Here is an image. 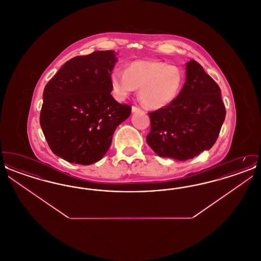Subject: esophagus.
<instances>
[{
	"label": "esophagus",
	"instance_id": "esophagus-1",
	"mask_svg": "<svg viewBox=\"0 0 261 261\" xmlns=\"http://www.w3.org/2000/svg\"><path fill=\"white\" fill-rule=\"evenodd\" d=\"M142 112V110L139 108V107H136V106H133L132 107V112Z\"/></svg>",
	"mask_w": 261,
	"mask_h": 261
}]
</instances>
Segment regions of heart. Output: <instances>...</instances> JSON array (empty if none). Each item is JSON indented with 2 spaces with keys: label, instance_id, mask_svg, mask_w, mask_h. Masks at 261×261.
I'll return each mask as SVG.
<instances>
[{
  "label": "heart",
  "instance_id": "heart-1",
  "mask_svg": "<svg viewBox=\"0 0 261 261\" xmlns=\"http://www.w3.org/2000/svg\"><path fill=\"white\" fill-rule=\"evenodd\" d=\"M112 90L118 99H124L135 89L141 103L151 110L170 105L183 85L181 70L167 62L139 60L130 62L126 71L114 69L111 75Z\"/></svg>",
  "mask_w": 261,
  "mask_h": 261
}]
</instances>
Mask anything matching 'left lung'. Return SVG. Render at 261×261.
I'll return each instance as SVG.
<instances>
[{"mask_svg":"<svg viewBox=\"0 0 261 261\" xmlns=\"http://www.w3.org/2000/svg\"><path fill=\"white\" fill-rule=\"evenodd\" d=\"M147 143L162 158L193 159L215 144L226 110L221 90L199 62L186 64V82L173 101L149 112Z\"/></svg>","mask_w":261,"mask_h":261,"instance_id":"left-lung-1","label":"left lung"}]
</instances>
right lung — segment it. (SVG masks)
<instances>
[{
  "mask_svg": "<svg viewBox=\"0 0 261 261\" xmlns=\"http://www.w3.org/2000/svg\"><path fill=\"white\" fill-rule=\"evenodd\" d=\"M113 50H96L65 62L43 93L40 125L51 151L71 163L89 165L110 149L116 127L131 106L113 99Z\"/></svg>",
  "mask_w": 261,
  "mask_h": 261,
  "instance_id": "obj_1",
  "label": "right lung"
}]
</instances>
